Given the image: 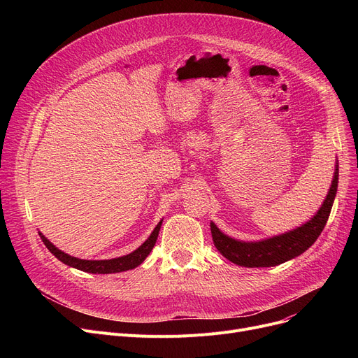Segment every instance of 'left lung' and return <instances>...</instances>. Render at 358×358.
<instances>
[{"mask_svg": "<svg viewBox=\"0 0 358 358\" xmlns=\"http://www.w3.org/2000/svg\"><path fill=\"white\" fill-rule=\"evenodd\" d=\"M338 189V162L335 165L334 178L329 192L321 208L310 220L300 224L296 229L266 238L261 241H239L224 235L213 222H210V231L215 247L217 251L234 264L241 267H274L303 254L324 231L329 217L332 204Z\"/></svg>", "mask_w": 358, "mask_h": 358, "instance_id": "1", "label": "left lung"}]
</instances>
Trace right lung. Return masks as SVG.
Segmentation results:
<instances>
[{"label":"right lung","mask_w":358,"mask_h":358,"mask_svg":"<svg viewBox=\"0 0 358 358\" xmlns=\"http://www.w3.org/2000/svg\"><path fill=\"white\" fill-rule=\"evenodd\" d=\"M161 224H162V220H159V223L157 224L152 234H150L149 238L134 252H130L123 257L111 258V259H81L77 257H72L69 254H65L59 248H56L42 232H39V235L46 245V248L59 261H62L64 264L77 268V270H81V271H85V273H91V274H111V273H122V271H127V270H134L138 266H141L155 245L159 229H161Z\"/></svg>","instance_id":"1"}]
</instances>
